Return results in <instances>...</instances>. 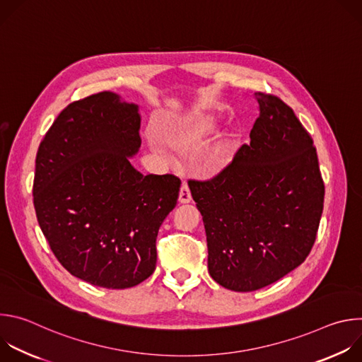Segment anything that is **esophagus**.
Wrapping results in <instances>:
<instances>
[{"label":"esophagus","mask_w":362,"mask_h":362,"mask_svg":"<svg viewBox=\"0 0 362 362\" xmlns=\"http://www.w3.org/2000/svg\"><path fill=\"white\" fill-rule=\"evenodd\" d=\"M190 200H192V194H190L189 186L186 183H183L182 187H180V193H179V202L180 203H189Z\"/></svg>","instance_id":"34e87169"}]
</instances>
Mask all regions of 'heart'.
<instances>
[{
    "mask_svg": "<svg viewBox=\"0 0 362 362\" xmlns=\"http://www.w3.org/2000/svg\"><path fill=\"white\" fill-rule=\"evenodd\" d=\"M214 130H215V123L211 122L209 119L192 117V119L183 122L173 132L172 139H173V143H176V144H192V143L202 140L208 134H211ZM150 143L154 148L162 150V143L159 141V139L156 136H150ZM225 159H226V151L223 148L218 150L216 153L212 154L208 160H206L204 170H208V172L216 170L218 168L222 166Z\"/></svg>",
    "mask_w": 362,
    "mask_h": 362,
    "instance_id": "heart-1",
    "label": "heart"
}]
</instances>
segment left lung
I'll return each instance as SVG.
<instances>
[{"label": "left lung", "mask_w": 362, "mask_h": 362, "mask_svg": "<svg viewBox=\"0 0 362 362\" xmlns=\"http://www.w3.org/2000/svg\"><path fill=\"white\" fill-rule=\"evenodd\" d=\"M259 117L232 162L190 180L208 240V268L223 288L250 292L298 268L311 252L325 187L314 141L293 110L255 93Z\"/></svg>", "instance_id": "8db88e82"}]
</instances>
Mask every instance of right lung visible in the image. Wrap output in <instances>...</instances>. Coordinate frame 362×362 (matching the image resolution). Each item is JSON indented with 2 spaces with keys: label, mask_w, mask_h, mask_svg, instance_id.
Listing matches in <instances>:
<instances>
[{
  "label": "right lung",
  "mask_w": 362,
  "mask_h": 362,
  "mask_svg": "<svg viewBox=\"0 0 362 362\" xmlns=\"http://www.w3.org/2000/svg\"><path fill=\"white\" fill-rule=\"evenodd\" d=\"M139 106L112 91L69 105L45 133L33 186L38 225L59 262L107 289L132 288L156 268V238L180 179L130 163L141 139Z\"/></svg>",
  "instance_id": "add662e5"
}]
</instances>
